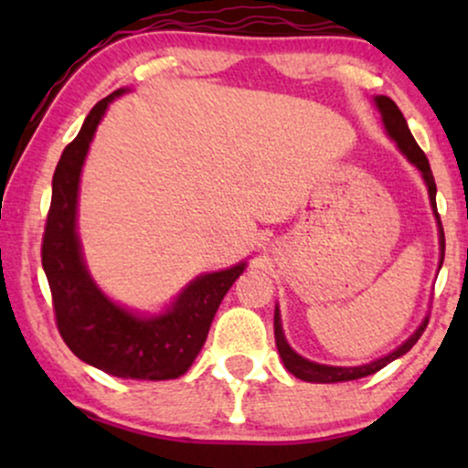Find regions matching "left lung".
<instances>
[{
	"instance_id": "obj_1",
	"label": "left lung",
	"mask_w": 468,
	"mask_h": 468,
	"mask_svg": "<svg viewBox=\"0 0 468 468\" xmlns=\"http://www.w3.org/2000/svg\"><path fill=\"white\" fill-rule=\"evenodd\" d=\"M374 101H376V107H378L380 116H383L385 130H388L389 136L394 138L396 144H399L400 152L407 155V160H410V163L416 166L418 171H420L424 182H427L429 200H431V208H433V213H436V219H438V230H440V266H442V261H444V230H442V222H440V216H438L436 180H433L431 166H429L427 155H424L422 149L418 147V143L413 141L410 127H407V121H405V116H402V112L399 110V105H396L394 101L389 99V96H376ZM427 324H429V319H424L422 325L418 327V330L413 332V335L407 338V341L402 343L400 347H396L394 352L388 354V356L378 358V361H372V363H367V365H358V367H335V365H321V363L308 361V358L299 356V354L288 346L286 336H283L282 316H279V308H275V341H277L279 356H282L283 365H286V369L292 376H297V378L305 380V383H343V380H356V378H363V376L376 374V372H378V369H383L388 363L396 361V358L402 356V354L410 352L411 347L416 346L418 338H420V335L424 332V327H427Z\"/></svg>"
}]
</instances>
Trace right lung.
Listing matches in <instances>:
<instances>
[{
	"mask_svg": "<svg viewBox=\"0 0 468 468\" xmlns=\"http://www.w3.org/2000/svg\"><path fill=\"white\" fill-rule=\"evenodd\" d=\"M122 92L116 90L99 101L79 136L63 149L52 178L41 264L50 283L58 335L80 361L118 378L169 380L196 361L224 294L246 264L193 279L171 308L155 316L132 313L101 292L85 268L77 235L79 180L96 127L107 105Z\"/></svg>",
	"mask_w": 468,
	"mask_h": 468,
	"instance_id": "obj_1",
	"label": "right lung"
}]
</instances>
